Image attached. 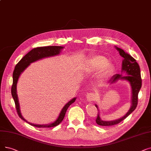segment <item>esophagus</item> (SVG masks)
<instances>
[{
  "mask_svg": "<svg viewBox=\"0 0 151 151\" xmlns=\"http://www.w3.org/2000/svg\"><path fill=\"white\" fill-rule=\"evenodd\" d=\"M97 98V94L94 93H90L87 94V100L89 102L94 101Z\"/></svg>",
  "mask_w": 151,
  "mask_h": 151,
  "instance_id": "34e87169",
  "label": "esophagus"
}]
</instances>
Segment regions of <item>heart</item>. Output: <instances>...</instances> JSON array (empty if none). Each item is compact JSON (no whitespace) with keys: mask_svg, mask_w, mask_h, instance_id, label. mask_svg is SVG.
Segmentation results:
<instances>
[{"mask_svg":"<svg viewBox=\"0 0 151 151\" xmlns=\"http://www.w3.org/2000/svg\"><path fill=\"white\" fill-rule=\"evenodd\" d=\"M107 58L102 55H95L91 58L85 65L84 70L88 74L93 73L101 68L100 74L106 76L112 71L113 65L110 62H107Z\"/></svg>","mask_w":151,"mask_h":151,"instance_id":"1","label":"heart"}]
</instances>
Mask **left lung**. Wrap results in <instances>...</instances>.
Wrapping results in <instances>:
<instances>
[{
	"label": "left lung",
	"mask_w": 151,
	"mask_h": 151,
	"mask_svg": "<svg viewBox=\"0 0 151 151\" xmlns=\"http://www.w3.org/2000/svg\"><path fill=\"white\" fill-rule=\"evenodd\" d=\"M116 48L119 51L120 55L124 58V60H123L122 63V70L126 72L127 75L123 76L120 74H116L111 78L110 81V83L112 84L115 83L120 79L127 80L130 83L132 88V105L125 115L122 117L121 119L114 121L107 122L102 120L99 116V114L98 112L96 122L97 124L101 126L107 127L119 124L132 114L137 107V101H138V93L142 85L140 68L138 63L136 62V60L133 57L128 54L127 52H124L123 49L116 47ZM96 107L98 110V107L97 105H96Z\"/></svg>",
	"instance_id": "8db88e82"
}]
</instances>
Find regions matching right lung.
I'll return each mask as SVG.
<instances>
[{"label":"right lung","mask_w":151,"mask_h":151,"mask_svg":"<svg viewBox=\"0 0 151 151\" xmlns=\"http://www.w3.org/2000/svg\"><path fill=\"white\" fill-rule=\"evenodd\" d=\"M63 49V47L61 46H44V47H37L32 49L30 50L28 53L25 55L22 59L19 61V62L16 65L15 67V70L13 73V84L11 88V93L12 96L13 97V99L14 100L15 107L17 114L20 119L23 120L25 121L26 122L28 123L31 125L37 127V128H50V127H54L59 124L62 120H63L65 114H66L67 110L68 109V107L70 106L71 104H73L76 98H73L69 101L62 109L61 112L59 116L57 119V120L49 124H34L28 122L22 116L20 110H19V105L18 102V96L17 94V84L18 80V78L20 75V74L24 71V70L27 68L28 65L34 62L37 60L41 59L44 57H47L50 56H54L57 55L60 53V50Z\"/></svg>","instance_id":"right-lung-1"}]
</instances>
